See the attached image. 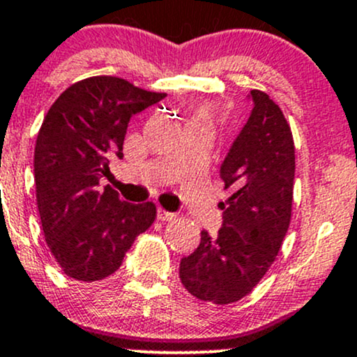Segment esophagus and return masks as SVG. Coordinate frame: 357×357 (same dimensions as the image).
I'll list each match as a JSON object with an SVG mask.
<instances>
[{
	"instance_id": "obj_1",
	"label": "esophagus",
	"mask_w": 357,
	"mask_h": 357,
	"mask_svg": "<svg viewBox=\"0 0 357 357\" xmlns=\"http://www.w3.org/2000/svg\"><path fill=\"white\" fill-rule=\"evenodd\" d=\"M158 218L160 222H167V220H172V218H176L174 213H171V211H166L164 208H158Z\"/></svg>"
}]
</instances>
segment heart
Wrapping results in <instances>:
<instances>
[{
    "instance_id": "b5f03b06",
    "label": "heart",
    "mask_w": 357,
    "mask_h": 357,
    "mask_svg": "<svg viewBox=\"0 0 357 357\" xmlns=\"http://www.w3.org/2000/svg\"><path fill=\"white\" fill-rule=\"evenodd\" d=\"M190 127H203V128H208V130H210L211 121H210L208 113H205V112L198 113V115L190 121Z\"/></svg>"
}]
</instances>
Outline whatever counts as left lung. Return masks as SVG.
Returning <instances> with one entry per match:
<instances>
[{
	"label": "left lung",
	"instance_id": "1",
	"mask_svg": "<svg viewBox=\"0 0 357 357\" xmlns=\"http://www.w3.org/2000/svg\"><path fill=\"white\" fill-rule=\"evenodd\" d=\"M252 109L220 166L225 190L217 237L202 230L199 245L179 264V278L198 300L225 305L250 293L276 259L293 203L295 146L283 112L266 93L248 95Z\"/></svg>",
	"mask_w": 357,
	"mask_h": 357
}]
</instances>
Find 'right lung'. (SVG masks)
<instances>
[{
	"mask_svg": "<svg viewBox=\"0 0 357 357\" xmlns=\"http://www.w3.org/2000/svg\"><path fill=\"white\" fill-rule=\"evenodd\" d=\"M113 76L69 86L47 112L33 155L42 229L64 274L98 281L120 268L135 237L154 223L155 205L123 202L100 179L123 158L128 121L164 100Z\"/></svg>",
	"mask_w": 357,
	"mask_h": 357,
	"instance_id": "right-lung-1",
	"label": "right lung"
}]
</instances>
